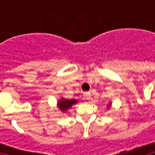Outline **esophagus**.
<instances>
[{"mask_svg":"<svg viewBox=\"0 0 155 155\" xmlns=\"http://www.w3.org/2000/svg\"><path fill=\"white\" fill-rule=\"evenodd\" d=\"M84 96L85 99H86V100L91 99V92H84Z\"/></svg>","mask_w":155,"mask_h":155,"instance_id":"1","label":"esophagus"}]
</instances>
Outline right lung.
Masks as SVG:
<instances>
[{
    "instance_id": "1",
    "label": "right lung",
    "mask_w": 155,
    "mask_h": 155,
    "mask_svg": "<svg viewBox=\"0 0 155 155\" xmlns=\"http://www.w3.org/2000/svg\"><path fill=\"white\" fill-rule=\"evenodd\" d=\"M76 103V100H66L62 98L60 101H58V108H60V110H62L63 112L66 111L68 108H69L70 107H71L72 104Z\"/></svg>"
}]
</instances>
